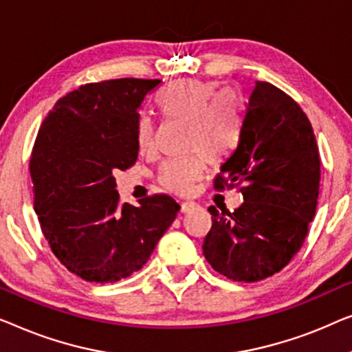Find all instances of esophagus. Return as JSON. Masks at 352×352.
Wrapping results in <instances>:
<instances>
[{"instance_id": "1", "label": "esophagus", "mask_w": 352, "mask_h": 352, "mask_svg": "<svg viewBox=\"0 0 352 352\" xmlns=\"http://www.w3.org/2000/svg\"><path fill=\"white\" fill-rule=\"evenodd\" d=\"M196 206H197L196 202H192V201H183L182 202V212H185V214H186V212H191L192 209H195Z\"/></svg>"}]
</instances>
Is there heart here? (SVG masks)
Segmentation results:
<instances>
[{
  "instance_id": "b5f03b06",
  "label": "heart",
  "mask_w": 352,
  "mask_h": 352,
  "mask_svg": "<svg viewBox=\"0 0 352 352\" xmlns=\"http://www.w3.org/2000/svg\"><path fill=\"white\" fill-rule=\"evenodd\" d=\"M202 79H177L155 94V107L164 120L186 122V148L209 161H219L236 146L241 137L244 108L239 92ZM138 153L153 150V124L142 116L133 126ZM202 170V157L192 155L166 161L160 169L161 185L175 192L190 191Z\"/></svg>"
}]
</instances>
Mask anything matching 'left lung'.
<instances>
[{
    "label": "left lung",
    "mask_w": 352,
    "mask_h": 352,
    "mask_svg": "<svg viewBox=\"0 0 352 352\" xmlns=\"http://www.w3.org/2000/svg\"><path fill=\"white\" fill-rule=\"evenodd\" d=\"M319 185V148L306 113L279 87L256 81L239 145L214 180L217 191L236 186L244 202L221 214L209 207L206 260L237 282L279 273L308 236Z\"/></svg>",
    "instance_id": "obj_1"
}]
</instances>
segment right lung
Returning a JSON list of instances; mask_svg holds the SVG:
<instances>
[{
  "label": "right lung",
  "mask_w": 352,
  "mask_h": 352,
  "mask_svg": "<svg viewBox=\"0 0 352 352\" xmlns=\"http://www.w3.org/2000/svg\"><path fill=\"white\" fill-rule=\"evenodd\" d=\"M161 79L82 84L58 98L30 157L33 206L56 258L81 279L108 284L146 263L180 204L153 195L122 204L118 170L135 164L137 108Z\"/></svg>",
  "instance_id": "1"
}]
</instances>
